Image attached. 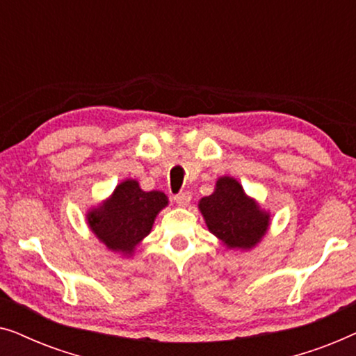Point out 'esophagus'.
Here are the masks:
<instances>
[{"instance_id": "1", "label": "esophagus", "mask_w": 356, "mask_h": 356, "mask_svg": "<svg viewBox=\"0 0 356 356\" xmlns=\"http://www.w3.org/2000/svg\"><path fill=\"white\" fill-rule=\"evenodd\" d=\"M173 201L178 204V206H181V207H184V206H188L189 204V201H191V194L189 193H178V194H175L173 196Z\"/></svg>"}]
</instances>
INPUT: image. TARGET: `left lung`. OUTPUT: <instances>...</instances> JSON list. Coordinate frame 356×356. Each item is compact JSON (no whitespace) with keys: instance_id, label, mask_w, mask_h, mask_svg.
Wrapping results in <instances>:
<instances>
[{"instance_id":"obj_1","label":"left lung","mask_w":356,"mask_h":356,"mask_svg":"<svg viewBox=\"0 0 356 356\" xmlns=\"http://www.w3.org/2000/svg\"><path fill=\"white\" fill-rule=\"evenodd\" d=\"M212 235L227 248L251 250L261 241L269 227V213L261 211L254 199L248 197L235 178L222 177L211 196L199 201Z\"/></svg>"}]
</instances>
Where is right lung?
Returning a JSON list of instances; mask_svg holds the SVG:
<instances>
[{"mask_svg": "<svg viewBox=\"0 0 356 356\" xmlns=\"http://www.w3.org/2000/svg\"><path fill=\"white\" fill-rule=\"evenodd\" d=\"M167 204L163 193H145L136 179H126L110 199L87 213V223L108 250L131 254L152 230L155 217Z\"/></svg>", "mask_w": 356, "mask_h": 356, "instance_id": "add662e5", "label": "right lung"}]
</instances>
